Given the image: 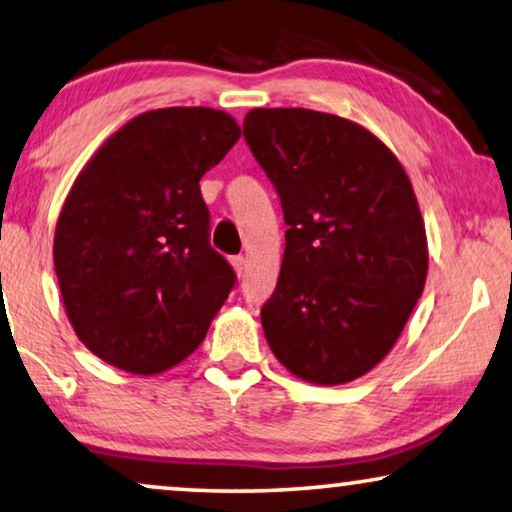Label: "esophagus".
Returning <instances> with one entry per match:
<instances>
[{
    "mask_svg": "<svg viewBox=\"0 0 512 512\" xmlns=\"http://www.w3.org/2000/svg\"><path fill=\"white\" fill-rule=\"evenodd\" d=\"M231 265L235 268V272L242 274L244 268H247V258H244V256H231Z\"/></svg>",
    "mask_w": 512,
    "mask_h": 512,
    "instance_id": "esophagus-1",
    "label": "esophagus"
}]
</instances>
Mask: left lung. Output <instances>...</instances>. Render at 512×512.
<instances>
[{
    "mask_svg": "<svg viewBox=\"0 0 512 512\" xmlns=\"http://www.w3.org/2000/svg\"><path fill=\"white\" fill-rule=\"evenodd\" d=\"M242 133L288 226L261 309L265 339L300 379H358L388 355L425 288V224L409 177L379 138L337 115L254 108Z\"/></svg>",
    "mask_w": 512,
    "mask_h": 512,
    "instance_id": "left-lung-1",
    "label": "left lung"
}]
</instances>
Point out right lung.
Masks as SVG:
<instances>
[{"label": "right lung", "instance_id": "1", "mask_svg": "<svg viewBox=\"0 0 512 512\" xmlns=\"http://www.w3.org/2000/svg\"><path fill=\"white\" fill-rule=\"evenodd\" d=\"M214 108H161L110 136L59 214L55 272L87 348L133 374L177 365L238 277L210 244L201 177L238 143Z\"/></svg>", "mask_w": 512, "mask_h": 512}]
</instances>
